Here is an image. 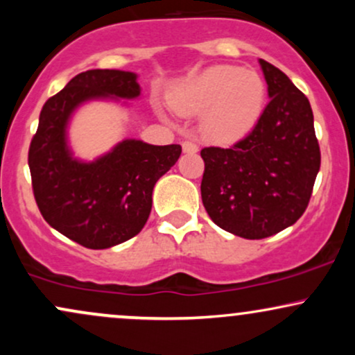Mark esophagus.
Returning a JSON list of instances; mask_svg holds the SVG:
<instances>
[{
  "instance_id": "34e87169",
  "label": "esophagus",
  "mask_w": 355,
  "mask_h": 355,
  "mask_svg": "<svg viewBox=\"0 0 355 355\" xmlns=\"http://www.w3.org/2000/svg\"><path fill=\"white\" fill-rule=\"evenodd\" d=\"M182 148H183V152L185 153H197L198 152V146L193 144V141H189V140H185V141H182Z\"/></svg>"
}]
</instances>
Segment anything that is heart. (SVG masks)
Here are the masks:
<instances>
[{"mask_svg": "<svg viewBox=\"0 0 355 355\" xmlns=\"http://www.w3.org/2000/svg\"><path fill=\"white\" fill-rule=\"evenodd\" d=\"M170 103L180 115L203 113V137L230 145L259 125L267 103V85L254 70L218 64L175 88Z\"/></svg>", "mask_w": 355, "mask_h": 355, "instance_id": "heart-1", "label": "heart"}]
</instances>
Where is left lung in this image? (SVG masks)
I'll return each instance as SVG.
<instances>
[{
  "instance_id": "8db88e82",
  "label": "left lung",
  "mask_w": 355,
  "mask_h": 355,
  "mask_svg": "<svg viewBox=\"0 0 355 355\" xmlns=\"http://www.w3.org/2000/svg\"><path fill=\"white\" fill-rule=\"evenodd\" d=\"M259 63L270 98L259 125L230 148L200 152L207 214L220 229L250 240L279 234L302 217L320 168L307 96L274 64Z\"/></svg>"
}]
</instances>
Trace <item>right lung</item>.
I'll list each match as a JSON object with an SVG mask.
<instances>
[{
    "mask_svg": "<svg viewBox=\"0 0 355 355\" xmlns=\"http://www.w3.org/2000/svg\"><path fill=\"white\" fill-rule=\"evenodd\" d=\"M137 73L88 70L43 105L28 152L36 205L55 230L87 248H110L144 229L155 183L177 164L180 145L126 138L93 162L73 157L68 125L81 105L135 100Z\"/></svg>",
    "mask_w": 355,
    "mask_h": 355,
    "instance_id": "obj_1",
    "label": "right lung"
}]
</instances>
